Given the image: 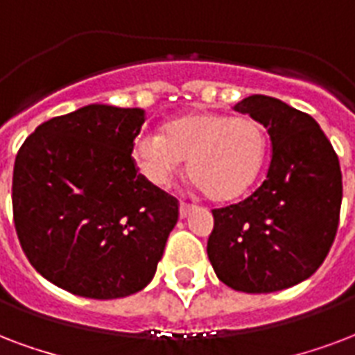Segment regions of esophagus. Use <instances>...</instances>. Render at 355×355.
<instances>
[{
    "mask_svg": "<svg viewBox=\"0 0 355 355\" xmlns=\"http://www.w3.org/2000/svg\"><path fill=\"white\" fill-rule=\"evenodd\" d=\"M194 206H191V204H185V202H181L180 204V217L185 218L189 215V213L193 211Z\"/></svg>",
    "mask_w": 355,
    "mask_h": 355,
    "instance_id": "esophagus-1",
    "label": "esophagus"
}]
</instances>
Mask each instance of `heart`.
<instances>
[{"instance_id": "1", "label": "heart", "mask_w": 355, "mask_h": 355, "mask_svg": "<svg viewBox=\"0 0 355 355\" xmlns=\"http://www.w3.org/2000/svg\"><path fill=\"white\" fill-rule=\"evenodd\" d=\"M132 155L140 174L155 187H168L189 159V175L207 198L230 202L247 193L260 174L266 132L252 117L191 112L168 121L162 137H138Z\"/></svg>"}]
</instances>
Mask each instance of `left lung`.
<instances>
[{
	"label": "left lung",
	"instance_id": "8db88e82",
	"mask_svg": "<svg viewBox=\"0 0 355 355\" xmlns=\"http://www.w3.org/2000/svg\"><path fill=\"white\" fill-rule=\"evenodd\" d=\"M268 129L271 162L254 193L213 209L207 257L226 286L268 294L305 281L326 260L339 226L343 174L313 117L268 95L234 106Z\"/></svg>",
	"mask_w": 355,
	"mask_h": 355
}]
</instances>
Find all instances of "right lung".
Masks as SVG:
<instances>
[{"mask_svg":"<svg viewBox=\"0 0 355 355\" xmlns=\"http://www.w3.org/2000/svg\"><path fill=\"white\" fill-rule=\"evenodd\" d=\"M146 112L89 105L48 119L18 149L12 215L26 257L74 295L146 288L180 217L174 196L138 174Z\"/></svg>","mask_w":355,"mask_h":355,"instance_id":"1","label":"right lung"}]
</instances>
